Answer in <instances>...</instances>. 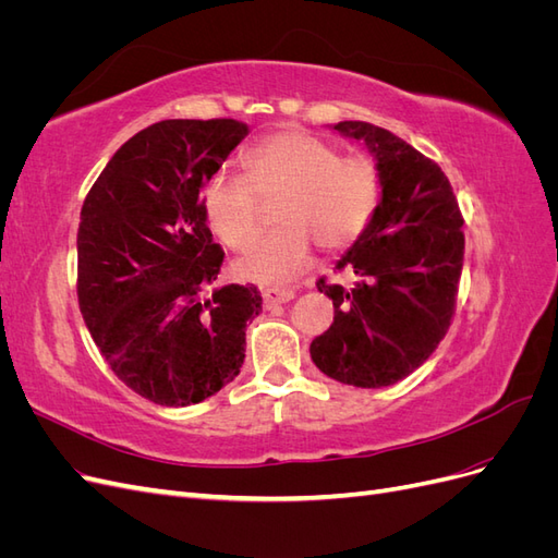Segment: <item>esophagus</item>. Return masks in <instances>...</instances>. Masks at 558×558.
<instances>
[{
  "instance_id": "esophagus-1",
  "label": "esophagus",
  "mask_w": 558,
  "mask_h": 558,
  "mask_svg": "<svg viewBox=\"0 0 558 558\" xmlns=\"http://www.w3.org/2000/svg\"><path fill=\"white\" fill-rule=\"evenodd\" d=\"M295 291L291 289H263V300L265 307H275V305H283V302L293 300Z\"/></svg>"
}]
</instances>
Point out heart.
Wrapping results in <instances>:
<instances>
[{
  "instance_id": "1",
  "label": "heart",
  "mask_w": 558,
  "mask_h": 558,
  "mask_svg": "<svg viewBox=\"0 0 558 558\" xmlns=\"http://www.w3.org/2000/svg\"><path fill=\"white\" fill-rule=\"evenodd\" d=\"M248 177L209 179L202 209L211 232L232 251H248L263 230V202L281 197V228L240 263V275L260 283L293 279L312 258V242L328 253L356 242L381 199V172L365 156L302 130L267 134L246 150Z\"/></svg>"
}]
</instances>
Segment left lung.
Here are the masks:
<instances>
[{
  "label": "left lung",
  "mask_w": 558,
  "mask_h": 558,
  "mask_svg": "<svg viewBox=\"0 0 558 558\" xmlns=\"http://www.w3.org/2000/svg\"><path fill=\"white\" fill-rule=\"evenodd\" d=\"M373 150L381 199L361 238L337 263L359 281H316L332 300V326L310 347L320 373L381 388L408 377L445 340L463 269V216L435 160L393 132L363 121L335 125Z\"/></svg>",
  "instance_id": "obj_1"
}]
</instances>
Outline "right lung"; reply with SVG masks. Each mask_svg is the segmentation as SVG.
Masks as SVG:
<instances>
[{
    "mask_svg": "<svg viewBox=\"0 0 558 558\" xmlns=\"http://www.w3.org/2000/svg\"><path fill=\"white\" fill-rule=\"evenodd\" d=\"M248 134L234 118L160 121L116 150L78 223L76 293L113 375L134 393L185 408L240 375L246 324L263 312L256 286L216 283L202 185Z\"/></svg>",
    "mask_w": 558,
    "mask_h": 558,
    "instance_id": "obj_1",
    "label": "right lung"
}]
</instances>
